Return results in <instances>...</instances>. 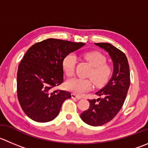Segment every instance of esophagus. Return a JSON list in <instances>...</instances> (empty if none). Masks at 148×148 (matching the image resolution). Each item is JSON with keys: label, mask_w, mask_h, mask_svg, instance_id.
I'll return each mask as SVG.
<instances>
[{"label": "esophagus", "mask_w": 148, "mask_h": 148, "mask_svg": "<svg viewBox=\"0 0 148 148\" xmlns=\"http://www.w3.org/2000/svg\"><path fill=\"white\" fill-rule=\"evenodd\" d=\"M71 97H72V98L77 99V100H80V99L82 98L81 96L77 95L75 94V93H72V94H71Z\"/></svg>", "instance_id": "obj_1"}]
</instances>
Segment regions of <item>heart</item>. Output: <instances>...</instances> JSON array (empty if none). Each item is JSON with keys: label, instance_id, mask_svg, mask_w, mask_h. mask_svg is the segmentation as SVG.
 Wrapping results in <instances>:
<instances>
[{"label": "heart", "instance_id": "obj_1", "mask_svg": "<svg viewBox=\"0 0 148 148\" xmlns=\"http://www.w3.org/2000/svg\"><path fill=\"white\" fill-rule=\"evenodd\" d=\"M84 57L92 66L88 77L92 80L96 86L104 85L108 82L112 74V69L106 64L105 56L97 51L87 52ZM77 58L75 55L69 53L64 57L62 61V68L67 77H72L75 71ZM67 90L77 95H82L88 91L92 87V80L90 79L74 78L66 83Z\"/></svg>", "mask_w": 148, "mask_h": 148}]
</instances>
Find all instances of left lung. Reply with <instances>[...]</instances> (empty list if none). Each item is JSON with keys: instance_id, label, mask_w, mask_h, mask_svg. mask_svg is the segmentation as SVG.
Returning <instances> with one entry per match:
<instances>
[{"instance_id": "obj_1", "label": "left lung", "mask_w": 148, "mask_h": 148, "mask_svg": "<svg viewBox=\"0 0 148 148\" xmlns=\"http://www.w3.org/2000/svg\"><path fill=\"white\" fill-rule=\"evenodd\" d=\"M108 53L114 62L110 81L95 93L102 98L89 100L90 107L80 115L86 124L93 127L104 125L117 115L123 106L130 85V72L125 54L110 43H95Z\"/></svg>"}]
</instances>
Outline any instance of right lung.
Listing matches in <instances>:
<instances>
[{
    "label": "right lung",
    "instance_id": "obj_1",
    "mask_svg": "<svg viewBox=\"0 0 148 148\" xmlns=\"http://www.w3.org/2000/svg\"><path fill=\"white\" fill-rule=\"evenodd\" d=\"M84 45L49 38L27 51L18 67L17 97L24 112L33 121H52L64 100L71 98L69 92L53 88L64 82V57Z\"/></svg>",
    "mask_w": 148,
    "mask_h": 148
}]
</instances>
